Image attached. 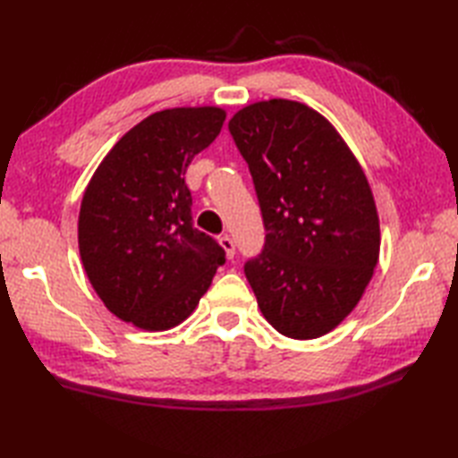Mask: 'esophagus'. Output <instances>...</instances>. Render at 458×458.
I'll list each match as a JSON object with an SVG mask.
<instances>
[{
	"label": "esophagus",
	"mask_w": 458,
	"mask_h": 458,
	"mask_svg": "<svg viewBox=\"0 0 458 458\" xmlns=\"http://www.w3.org/2000/svg\"><path fill=\"white\" fill-rule=\"evenodd\" d=\"M220 246H222V250H224V251H226V258H228V259L234 258V254H236V246H234V240H232L228 234L220 236Z\"/></svg>",
	"instance_id": "1"
}]
</instances>
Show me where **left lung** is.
Instances as JSON below:
<instances>
[{"mask_svg": "<svg viewBox=\"0 0 458 458\" xmlns=\"http://www.w3.org/2000/svg\"><path fill=\"white\" fill-rule=\"evenodd\" d=\"M256 184L264 251L244 266L277 333L318 338L352 313L379 258V218L354 153L323 114L274 98L228 122Z\"/></svg>", "mask_w": 458, "mask_h": 458, "instance_id": "obj_1", "label": "left lung"}]
</instances>
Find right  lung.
<instances>
[{
	"instance_id": "right-lung-1",
	"label": "right lung",
	"mask_w": 458,
	"mask_h": 458,
	"mask_svg": "<svg viewBox=\"0 0 458 458\" xmlns=\"http://www.w3.org/2000/svg\"><path fill=\"white\" fill-rule=\"evenodd\" d=\"M218 106L155 112L94 171L79 214L86 276L106 309L143 330L181 325L207 293L224 250L192 226L184 173L216 140Z\"/></svg>"
}]
</instances>
